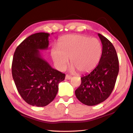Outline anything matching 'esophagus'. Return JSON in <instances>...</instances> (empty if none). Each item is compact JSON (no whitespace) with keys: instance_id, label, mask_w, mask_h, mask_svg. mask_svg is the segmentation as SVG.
<instances>
[{"instance_id":"34e87169","label":"esophagus","mask_w":133,"mask_h":133,"mask_svg":"<svg viewBox=\"0 0 133 133\" xmlns=\"http://www.w3.org/2000/svg\"><path fill=\"white\" fill-rule=\"evenodd\" d=\"M72 78V77L71 76H69V75H66V77H65V78H66V80H70L71 78Z\"/></svg>"}]
</instances>
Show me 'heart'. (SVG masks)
Listing matches in <instances>:
<instances>
[{
    "label": "heart",
    "mask_w": 133,
    "mask_h": 133,
    "mask_svg": "<svg viewBox=\"0 0 133 133\" xmlns=\"http://www.w3.org/2000/svg\"><path fill=\"white\" fill-rule=\"evenodd\" d=\"M58 46L51 49L56 66L60 70L66 68L70 60L71 70L86 73L95 68L100 59L102 46L96 38L81 35H69L62 37Z\"/></svg>",
    "instance_id": "b5f03b06"
}]
</instances>
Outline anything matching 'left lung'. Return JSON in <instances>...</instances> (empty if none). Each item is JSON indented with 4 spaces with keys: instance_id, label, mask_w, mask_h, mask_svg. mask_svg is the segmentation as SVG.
<instances>
[{
    "instance_id": "1",
    "label": "left lung",
    "mask_w": 133,
    "mask_h": 133,
    "mask_svg": "<svg viewBox=\"0 0 133 133\" xmlns=\"http://www.w3.org/2000/svg\"><path fill=\"white\" fill-rule=\"evenodd\" d=\"M98 36L103 45L102 57L97 66L90 73L83 76L82 83L75 94L80 102L95 105L104 102L113 90L119 71L116 49L106 37Z\"/></svg>"
}]
</instances>
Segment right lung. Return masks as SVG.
<instances>
[{
  "label": "right lung",
  "instance_id": "right-lung-1",
  "mask_svg": "<svg viewBox=\"0 0 133 133\" xmlns=\"http://www.w3.org/2000/svg\"><path fill=\"white\" fill-rule=\"evenodd\" d=\"M47 33H37L24 39L13 55L12 73L22 98L29 104L44 107L55 99L58 84L65 74L52 68L42 57L40 50L49 47Z\"/></svg>",
  "mask_w": 133,
  "mask_h": 133
}]
</instances>
